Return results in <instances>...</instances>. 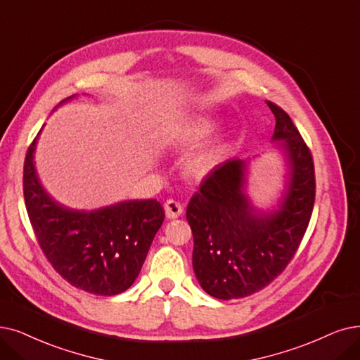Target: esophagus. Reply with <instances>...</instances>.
<instances>
[{
  "label": "esophagus",
  "mask_w": 360,
  "mask_h": 360,
  "mask_svg": "<svg viewBox=\"0 0 360 360\" xmlns=\"http://www.w3.org/2000/svg\"><path fill=\"white\" fill-rule=\"evenodd\" d=\"M164 208H165V214L168 219H177L183 214V205L176 199H168Z\"/></svg>",
  "instance_id": "esophagus-1"
}]
</instances>
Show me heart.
<instances>
[{
	"label": "heart",
	"instance_id": "1",
	"mask_svg": "<svg viewBox=\"0 0 360 360\" xmlns=\"http://www.w3.org/2000/svg\"><path fill=\"white\" fill-rule=\"evenodd\" d=\"M212 130H214V125L210 121H200V122L189 127L188 134L186 136H188L189 141H199L204 137H207L208 134H211ZM212 161H214V152H204V153H200L193 158V160L191 161V168L196 172L205 171L211 167Z\"/></svg>",
	"mask_w": 360,
	"mask_h": 360
}]
</instances>
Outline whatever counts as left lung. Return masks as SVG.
Instances as JSON below:
<instances>
[{"instance_id":"obj_1","label":"left lung","mask_w":360,"mask_h":360,"mask_svg":"<svg viewBox=\"0 0 360 360\" xmlns=\"http://www.w3.org/2000/svg\"><path fill=\"white\" fill-rule=\"evenodd\" d=\"M276 118L271 140L288 164L286 189L273 211H258L245 192L247 162L215 167L186 210L192 233V264L202 290L220 300L243 298L276 279L294 258L314 205L310 149L290 115L267 102Z\"/></svg>"}]
</instances>
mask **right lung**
Returning a JSON list of instances; mask_svg holds the SVG:
<instances>
[{
  "label": "right lung",
  "instance_id": "obj_1",
  "mask_svg": "<svg viewBox=\"0 0 360 360\" xmlns=\"http://www.w3.org/2000/svg\"><path fill=\"white\" fill-rule=\"evenodd\" d=\"M38 136L25 158L23 196L39 248L75 288L106 297L124 292L139 276L162 226V205L156 199L124 200L94 211H77L56 202L35 171Z\"/></svg>",
  "mask_w": 360,
  "mask_h": 360
}]
</instances>
